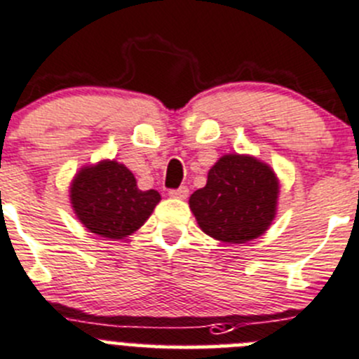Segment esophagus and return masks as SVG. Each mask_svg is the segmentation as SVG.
<instances>
[{
	"label": "esophagus",
	"mask_w": 359,
	"mask_h": 359,
	"mask_svg": "<svg viewBox=\"0 0 359 359\" xmlns=\"http://www.w3.org/2000/svg\"><path fill=\"white\" fill-rule=\"evenodd\" d=\"M168 194L172 198H179V200H186L187 194H189V189L186 186H180L179 189H170Z\"/></svg>",
	"instance_id": "34e87169"
}]
</instances>
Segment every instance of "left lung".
<instances>
[{
  "label": "left lung",
  "mask_w": 359,
  "mask_h": 359,
  "mask_svg": "<svg viewBox=\"0 0 359 359\" xmlns=\"http://www.w3.org/2000/svg\"><path fill=\"white\" fill-rule=\"evenodd\" d=\"M279 182L272 168L250 156H222L210 168L207 186L194 191L189 207L212 238L245 243L276 217Z\"/></svg>",
  "instance_id": "left-lung-1"
}]
</instances>
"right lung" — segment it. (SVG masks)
<instances>
[{"mask_svg": "<svg viewBox=\"0 0 359 359\" xmlns=\"http://www.w3.org/2000/svg\"><path fill=\"white\" fill-rule=\"evenodd\" d=\"M69 198L80 222L105 238H124L137 231L161 200L158 191L138 189L133 173L116 161H102L76 173Z\"/></svg>", "mask_w": 359, "mask_h": 359, "instance_id": "obj_1", "label": "right lung"}]
</instances>
